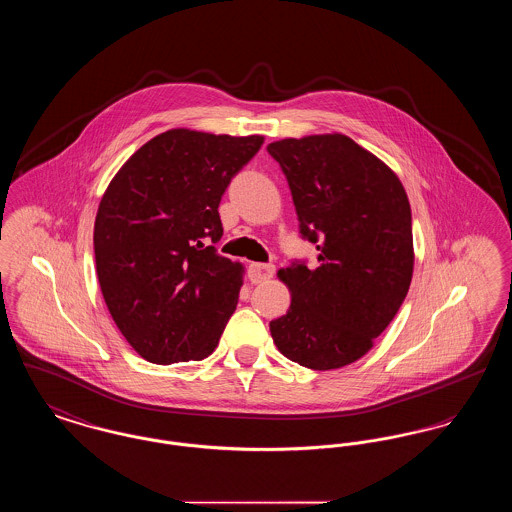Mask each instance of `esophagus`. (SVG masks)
Returning <instances> with one entry per match:
<instances>
[{"instance_id": "obj_1", "label": "esophagus", "mask_w": 512, "mask_h": 512, "mask_svg": "<svg viewBox=\"0 0 512 512\" xmlns=\"http://www.w3.org/2000/svg\"><path fill=\"white\" fill-rule=\"evenodd\" d=\"M272 274H274V265H270V263H251L249 265V280L253 284L265 282L268 278H272Z\"/></svg>"}]
</instances>
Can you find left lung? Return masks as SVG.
Here are the masks:
<instances>
[{"label":"left lung","mask_w":512,"mask_h":512,"mask_svg":"<svg viewBox=\"0 0 512 512\" xmlns=\"http://www.w3.org/2000/svg\"><path fill=\"white\" fill-rule=\"evenodd\" d=\"M292 192L299 234L318 265L280 270L292 305L270 320L284 357L313 370L351 365L397 315L413 278V219L399 178L343 134L267 147Z\"/></svg>","instance_id":"8db88e82"}]
</instances>
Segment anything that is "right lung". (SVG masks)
<instances>
[{
    "mask_svg": "<svg viewBox=\"0 0 512 512\" xmlns=\"http://www.w3.org/2000/svg\"><path fill=\"white\" fill-rule=\"evenodd\" d=\"M263 136L176 128L140 147L101 197L94 253L105 305L149 363L209 357L238 305L242 265L222 257L219 205Z\"/></svg>",
    "mask_w": 512,
    "mask_h": 512,
    "instance_id": "obj_1",
    "label": "right lung"
}]
</instances>
